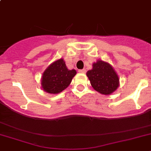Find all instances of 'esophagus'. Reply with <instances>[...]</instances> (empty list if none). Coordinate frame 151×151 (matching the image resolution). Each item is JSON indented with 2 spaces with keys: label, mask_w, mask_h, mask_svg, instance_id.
<instances>
[{
  "label": "esophagus",
  "mask_w": 151,
  "mask_h": 151,
  "mask_svg": "<svg viewBox=\"0 0 151 151\" xmlns=\"http://www.w3.org/2000/svg\"><path fill=\"white\" fill-rule=\"evenodd\" d=\"M86 70V69H82V70H79V72L80 73H83V74H85Z\"/></svg>",
  "instance_id": "obj_1"
}]
</instances>
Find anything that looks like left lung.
<instances>
[{
	"instance_id": "1",
	"label": "left lung",
	"mask_w": 151,
	"mask_h": 151,
	"mask_svg": "<svg viewBox=\"0 0 151 151\" xmlns=\"http://www.w3.org/2000/svg\"><path fill=\"white\" fill-rule=\"evenodd\" d=\"M92 88L102 95H110L117 89L119 78L114 68L108 62L97 60L92 68L86 72Z\"/></svg>"
}]
</instances>
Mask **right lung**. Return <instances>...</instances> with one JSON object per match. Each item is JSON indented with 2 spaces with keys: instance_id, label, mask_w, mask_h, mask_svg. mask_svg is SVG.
<instances>
[{
  "instance_id": "right-lung-1",
  "label": "right lung",
  "mask_w": 151,
  "mask_h": 151,
  "mask_svg": "<svg viewBox=\"0 0 151 151\" xmlns=\"http://www.w3.org/2000/svg\"><path fill=\"white\" fill-rule=\"evenodd\" d=\"M76 74V70L68 68L64 59H57L43 71L40 81L42 89L50 94H59L70 85Z\"/></svg>"
}]
</instances>
